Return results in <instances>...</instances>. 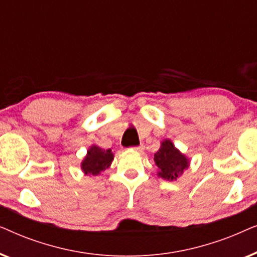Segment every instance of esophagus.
I'll list each match as a JSON object with an SVG mask.
<instances>
[{"label": "esophagus", "mask_w": 257, "mask_h": 257, "mask_svg": "<svg viewBox=\"0 0 257 257\" xmlns=\"http://www.w3.org/2000/svg\"><path fill=\"white\" fill-rule=\"evenodd\" d=\"M144 149H145V147H144V145H140V146L132 147V150H133V151H136V152H143Z\"/></svg>", "instance_id": "esophagus-1"}]
</instances>
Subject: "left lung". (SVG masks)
<instances>
[{
    "label": "left lung",
    "instance_id": "left-lung-1",
    "mask_svg": "<svg viewBox=\"0 0 257 257\" xmlns=\"http://www.w3.org/2000/svg\"><path fill=\"white\" fill-rule=\"evenodd\" d=\"M153 160L158 166L157 175L167 181L178 180L191 165V159L180 152L171 139H164L160 143Z\"/></svg>",
    "mask_w": 257,
    "mask_h": 257
}]
</instances>
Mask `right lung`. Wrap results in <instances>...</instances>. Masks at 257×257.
I'll return each instance as SVG.
<instances>
[{
    "label": "right lung",
    "instance_id": "right-lung-1",
    "mask_svg": "<svg viewBox=\"0 0 257 257\" xmlns=\"http://www.w3.org/2000/svg\"><path fill=\"white\" fill-rule=\"evenodd\" d=\"M114 159V153L111 149L104 150L96 144L91 145L87 150L86 156L80 163V170L89 177H98L111 166Z\"/></svg>",
    "mask_w": 257,
    "mask_h": 257
}]
</instances>
